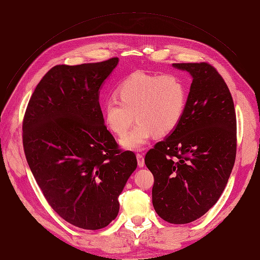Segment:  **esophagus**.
Masks as SVG:
<instances>
[{
  "label": "esophagus",
  "instance_id": "obj_1",
  "mask_svg": "<svg viewBox=\"0 0 260 260\" xmlns=\"http://www.w3.org/2000/svg\"><path fill=\"white\" fill-rule=\"evenodd\" d=\"M137 159H138V165L139 167H144L145 162H144V156L142 154H137Z\"/></svg>",
  "mask_w": 260,
  "mask_h": 260
}]
</instances>
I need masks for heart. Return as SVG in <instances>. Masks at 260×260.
<instances>
[{"mask_svg": "<svg viewBox=\"0 0 260 260\" xmlns=\"http://www.w3.org/2000/svg\"><path fill=\"white\" fill-rule=\"evenodd\" d=\"M117 101L108 100L103 109L107 128L123 136L120 144L133 151L142 149L154 135L165 137L182 120L187 102L185 83L175 75L156 76L136 72L118 85Z\"/></svg>", "mask_w": 260, "mask_h": 260, "instance_id": "obj_1", "label": "heart"}]
</instances>
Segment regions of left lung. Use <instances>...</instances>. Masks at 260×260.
<instances>
[{"instance_id":"left-lung-1","label":"left lung","mask_w":260,"mask_h":260,"mask_svg":"<svg viewBox=\"0 0 260 260\" xmlns=\"http://www.w3.org/2000/svg\"><path fill=\"white\" fill-rule=\"evenodd\" d=\"M192 76L182 120L145 155L154 176L152 200L165 221L192 222L222 194L237 155V117L231 93L207 62H181Z\"/></svg>"}]
</instances>
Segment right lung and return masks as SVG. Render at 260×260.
Returning a JSON list of instances; mask_svg holds the SVG:
<instances>
[{
	"mask_svg": "<svg viewBox=\"0 0 260 260\" xmlns=\"http://www.w3.org/2000/svg\"><path fill=\"white\" fill-rule=\"evenodd\" d=\"M118 57L57 65L39 82L22 121L31 172L57 214L78 228H105L119 211L118 196L137 168L104 124L100 89Z\"/></svg>",
	"mask_w": 260,
	"mask_h": 260,
	"instance_id": "add662e5",
	"label": "right lung"
}]
</instances>
